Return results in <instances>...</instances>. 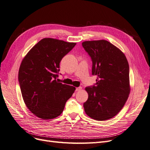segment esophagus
<instances>
[{"label": "esophagus", "mask_w": 150, "mask_h": 150, "mask_svg": "<svg viewBox=\"0 0 150 150\" xmlns=\"http://www.w3.org/2000/svg\"><path fill=\"white\" fill-rule=\"evenodd\" d=\"M81 89H82V88H81V87H79V88H76V91H79L81 90Z\"/></svg>", "instance_id": "esophagus-1"}]
</instances>
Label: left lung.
<instances>
[{
    "mask_svg": "<svg viewBox=\"0 0 150 150\" xmlns=\"http://www.w3.org/2000/svg\"><path fill=\"white\" fill-rule=\"evenodd\" d=\"M91 57L95 86L85 88L88 99L84 103L88 116L98 121L112 118L124 106L130 93L128 60L121 50L106 40L82 43Z\"/></svg>",
    "mask_w": 150,
    "mask_h": 150,
    "instance_id": "8db88e82",
    "label": "left lung"
}]
</instances>
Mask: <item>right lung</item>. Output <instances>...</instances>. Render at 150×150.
<instances>
[{
    "label": "right lung",
    "instance_id": "1",
    "mask_svg": "<svg viewBox=\"0 0 150 150\" xmlns=\"http://www.w3.org/2000/svg\"><path fill=\"white\" fill-rule=\"evenodd\" d=\"M76 43L44 38L22 61L19 82L22 98L33 114L42 120L59 116L76 88L58 82L59 63Z\"/></svg>",
    "mask_w": 150,
    "mask_h": 150
}]
</instances>
